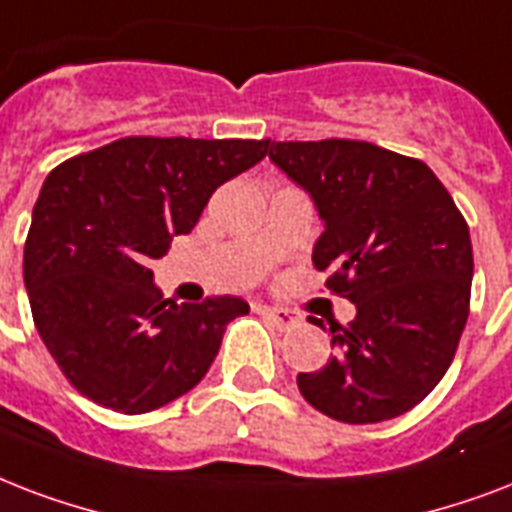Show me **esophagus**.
Returning a JSON list of instances; mask_svg holds the SVG:
<instances>
[{
	"label": "esophagus",
	"instance_id": "esophagus-1",
	"mask_svg": "<svg viewBox=\"0 0 512 512\" xmlns=\"http://www.w3.org/2000/svg\"><path fill=\"white\" fill-rule=\"evenodd\" d=\"M261 312H264V315H267V318L280 328V331H288V328L299 326V315L291 310H283V307H264Z\"/></svg>",
	"mask_w": 512,
	"mask_h": 512
}]
</instances>
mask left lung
<instances>
[{
	"instance_id": "1",
	"label": "left lung",
	"mask_w": 512,
	"mask_h": 512,
	"mask_svg": "<svg viewBox=\"0 0 512 512\" xmlns=\"http://www.w3.org/2000/svg\"><path fill=\"white\" fill-rule=\"evenodd\" d=\"M267 149L326 224L312 264L358 310L350 326H331L336 355L296 376L299 392L347 425L406 414L441 382L465 331L473 283L465 216L425 162L368 141Z\"/></svg>"
}]
</instances>
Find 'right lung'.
I'll return each mask as SVG.
<instances>
[{"label":"right lung","mask_w":512,"mask_h":512,"mask_svg":"<svg viewBox=\"0 0 512 512\" xmlns=\"http://www.w3.org/2000/svg\"><path fill=\"white\" fill-rule=\"evenodd\" d=\"M269 141L130 136L50 170L31 213L23 283L42 342L98 406L146 414L208 374L237 296L170 304L149 269Z\"/></svg>","instance_id":"1"}]
</instances>
